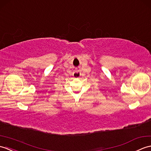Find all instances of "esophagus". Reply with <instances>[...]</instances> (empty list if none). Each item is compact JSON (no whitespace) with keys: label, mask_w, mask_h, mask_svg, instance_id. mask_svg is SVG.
Returning a JSON list of instances; mask_svg holds the SVG:
<instances>
[{"label":"esophagus","mask_w":151,"mask_h":151,"mask_svg":"<svg viewBox=\"0 0 151 151\" xmlns=\"http://www.w3.org/2000/svg\"><path fill=\"white\" fill-rule=\"evenodd\" d=\"M72 76L74 78H79L81 76V72L80 71H75L73 72Z\"/></svg>","instance_id":"esophagus-1"}]
</instances>
